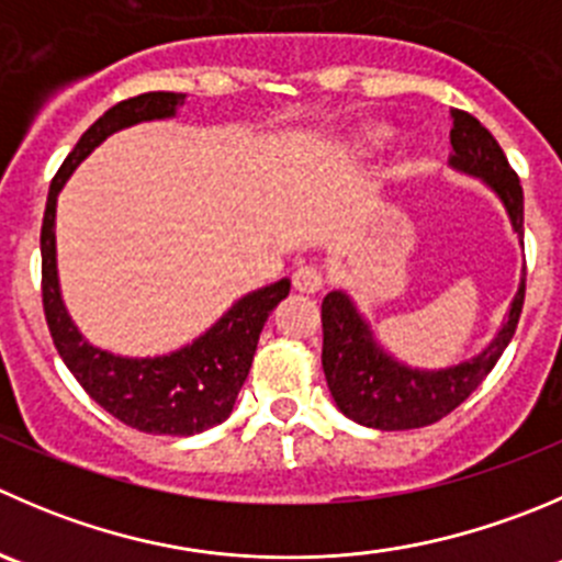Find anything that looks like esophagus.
Masks as SVG:
<instances>
[{
    "instance_id": "esophagus-1",
    "label": "esophagus",
    "mask_w": 562,
    "mask_h": 562,
    "mask_svg": "<svg viewBox=\"0 0 562 562\" xmlns=\"http://www.w3.org/2000/svg\"><path fill=\"white\" fill-rule=\"evenodd\" d=\"M293 288L299 293H318L324 288V271L318 266H299L293 271Z\"/></svg>"
}]
</instances>
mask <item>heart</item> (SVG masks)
Wrapping results in <instances>:
<instances>
[{
  "label": "heart",
  "instance_id": "b5f03b06",
  "mask_svg": "<svg viewBox=\"0 0 562 562\" xmlns=\"http://www.w3.org/2000/svg\"><path fill=\"white\" fill-rule=\"evenodd\" d=\"M392 134V128L386 123H364L359 128H353L351 145L359 150L379 148V145L386 143V136Z\"/></svg>",
  "mask_w": 562,
  "mask_h": 562
}]
</instances>
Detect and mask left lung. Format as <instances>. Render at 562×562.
<instances>
[{"label": "left lung", "mask_w": 562, "mask_h": 562, "mask_svg": "<svg viewBox=\"0 0 562 562\" xmlns=\"http://www.w3.org/2000/svg\"><path fill=\"white\" fill-rule=\"evenodd\" d=\"M453 128H450L448 165L456 172L481 178L499 198L508 211V220L519 241L525 238V194L519 178L510 170L503 148L497 145L486 125L470 112L450 109ZM521 304H525V277L519 282L514 302L494 340L459 364L439 370L412 368L384 351L370 329L368 318L357 310L346 291H331L321 304V324H324V364L326 384L337 408L359 426L379 428V431H408V428L431 426L445 414L467 401L492 373L497 359L508 348L519 324Z\"/></svg>", "instance_id": "1"}]
</instances>
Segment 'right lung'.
Segmentation results:
<instances>
[{
    "label": "right lung",
    "instance_id": "obj_1",
    "mask_svg": "<svg viewBox=\"0 0 562 562\" xmlns=\"http://www.w3.org/2000/svg\"><path fill=\"white\" fill-rule=\"evenodd\" d=\"M183 103L187 92H143L106 109L81 134L54 176L41 227L43 310L59 357L87 395L112 417L136 431L165 437H192L231 417L238 390L252 368L266 318L288 296L291 280H280L241 296L211 329L176 351L159 357H120L87 342L68 315L59 291L54 222L65 181L106 136L148 120L176 117Z\"/></svg>",
    "mask_w": 562,
    "mask_h": 562
}]
</instances>
